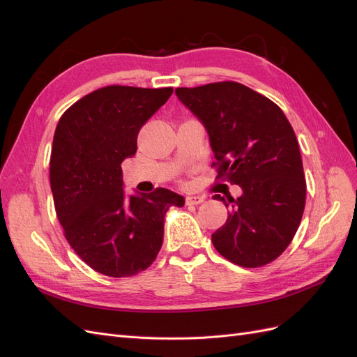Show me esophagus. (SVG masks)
Listing matches in <instances>:
<instances>
[{"mask_svg": "<svg viewBox=\"0 0 357 357\" xmlns=\"http://www.w3.org/2000/svg\"><path fill=\"white\" fill-rule=\"evenodd\" d=\"M201 202H204V197H193V195L186 197V204L188 205H198Z\"/></svg>", "mask_w": 357, "mask_h": 357, "instance_id": "1", "label": "esophagus"}]
</instances>
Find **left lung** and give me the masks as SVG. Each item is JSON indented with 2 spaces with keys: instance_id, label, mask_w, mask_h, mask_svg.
<instances>
[{
  "instance_id": "8db88e82",
  "label": "left lung",
  "mask_w": 357,
  "mask_h": 357,
  "mask_svg": "<svg viewBox=\"0 0 357 357\" xmlns=\"http://www.w3.org/2000/svg\"><path fill=\"white\" fill-rule=\"evenodd\" d=\"M180 102L208 134L218 177L241 188L238 198L214 195L229 207L211 241L232 264L256 268L282 255L305 207L298 139L282 109L235 82L177 88Z\"/></svg>"
}]
</instances>
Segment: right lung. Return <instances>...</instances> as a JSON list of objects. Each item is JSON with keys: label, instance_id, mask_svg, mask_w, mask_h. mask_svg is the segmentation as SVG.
I'll return each instance as SVG.
<instances>
[{"label": "right lung", "instance_id": "add662e5", "mask_svg": "<svg viewBox=\"0 0 357 357\" xmlns=\"http://www.w3.org/2000/svg\"><path fill=\"white\" fill-rule=\"evenodd\" d=\"M171 93L107 86L73 104L58 122L50 156L58 219L74 252L104 275L131 277L152 265L167 210L185 205L164 188L123 192L122 162L135 155L139 129Z\"/></svg>", "mask_w": 357, "mask_h": 357}]
</instances>
